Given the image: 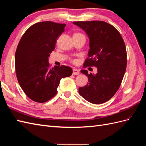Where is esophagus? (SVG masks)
<instances>
[{
  "label": "esophagus",
  "mask_w": 146,
  "mask_h": 146,
  "mask_svg": "<svg viewBox=\"0 0 146 146\" xmlns=\"http://www.w3.org/2000/svg\"><path fill=\"white\" fill-rule=\"evenodd\" d=\"M80 74L79 70L76 69V68H73V75H78V74Z\"/></svg>",
  "instance_id": "esophagus-1"
}]
</instances>
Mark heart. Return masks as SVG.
Wrapping results in <instances>:
<instances>
[{"instance_id": "obj_1", "label": "heart", "mask_w": 146, "mask_h": 146, "mask_svg": "<svg viewBox=\"0 0 146 146\" xmlns=\"http://www.w3.org/2000/svg\"><path fill=\"white\" fill-rule=\"evenodd\" d=\"M73 36H84L83 35H82L81 33H74ZM72 62L73 63H75L76 62V60L75 59H73Z\"/></svg>"}]
</instances>
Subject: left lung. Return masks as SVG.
<instances>
[{
    "label": "left lung",
    "mask_w": 146,
    "mask_h": 146,
    "mask_svg": "<svg viewBox=\"0 0 146 146\" xmlns=\"http://www.w3.org/2000/svg\"><path fill=\"white\" fill-rule=\"evenodd\" d=\"M89 37L88 57L84 68L95 66L98 73L81 72L88 77L89 83L79 88V94L88 102L100 104L113 97L120 86L127 65L124 40L113 26L102 21H74Z\"/></svg>",
    "instance_id": "1"
}]
</instances>
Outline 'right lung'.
<instances>
[{"mask_svg":"<svg viewBox=\"0 0 146 146\" xmlns=\"http://www.w3.org/2000/svg\"><path fill=\"white\" fill-rule=\"evenodd\" d=\"M65 24L53 21L35 23L24 33L15 52V71L18 83L28 98L43 103L57 94L61 78L72 75L65 65L50 68L48 58L54 50Z\"/></svg>","mask_w":146,"mask_h":146,"instance_id":"right-lung-1","label":"right lung"}]
</instances>
